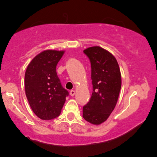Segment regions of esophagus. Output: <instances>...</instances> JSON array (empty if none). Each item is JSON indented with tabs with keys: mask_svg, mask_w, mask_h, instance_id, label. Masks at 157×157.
<instances>
[{
	"mask_svg": "<svg viewBox=\"0 0 157 157\" xmlns=\"http://www.w3.org/2000/svg\"><path fill=\"white\" fill-rule=\"evenodd\" d=\"M75 94V91H74V90H71V91H70V95H71V97H74Z\"/></svg>",
	"mask_w": 157,
	"mask_h": 157,
	"instance_id": "obj_1",
	"label": "esophagus"
}]
</instances>
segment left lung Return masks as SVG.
Here are the masks:
<instances>
[{
  "label": "left lung",
  "instance_id": "obj_1",
  "mask_svg": "<svg viewBox=\"0 0 157 157\" xmlns=\"http://www.w3.org/2000/svg\"><path fill=\"white\" fill-rule=\"evenodd\" d=\"M91 68L93 91L82 108V117L94 125L105 122L114 109L121 89V74L116 58L100 46L85 49Z\"/></svg>",
  "mask_w": 157,
  "mask_h": 157
}]
</instances>
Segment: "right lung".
Segmentation results:
<instances>
[{
    "instance_id": "add662e5",
    "label": "right lung",
    "mask_w": 157,
    "mask_h": 157,
    "mask_svg": "<svg viewBox=\"0 0 157 157\" xmlns=\"http://www.w3.org/2000/svg\"><path fill=\"white\" fill-rule=\"evenodd\" d=\"M64 51L46 50L35 56L25 73V91L33 112L41 120L60 115L68 91L61 85L56 66Z\"/></svg>"
}]
</instances>
